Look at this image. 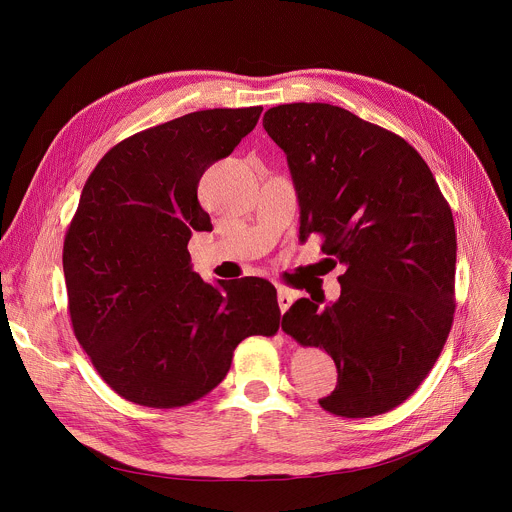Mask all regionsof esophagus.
Here are the masks:
<instances>
[{"label": "esophagus", "mask_w": 512, "mask_h": 512, "mask_svg": "<svg viewBox=\"0 0 512 512\" xmlns=\"http://www.w3.org/2000/svg\"><path fill=\"white\" fill-rule=\"evenodd\" d=\"M277 304H279V310H281V312H287V310L291 308V304H294V296H291L287 289L279 287V289H277Z\"/></svg>", "instance_id": "1"}]
</instances>
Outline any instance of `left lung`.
<instances>
[{"instance_id":"8db88e82","label":"left lung","mask_w":512,"mask_h":512,"mask_svg":"<svg viewBox=\"0 0 512 512\" xmlns=\"http://www.w3.org/2000/svg\"><path fill=\"white\" fill-rule=\"evenodd\" d=\"M287 156L302 227L322 239L326 269L344 267L338 302L302 298L281 328L336 362L320 399L338 417H373L409 399L440 356L456 310V227L431 170L397 133L328 103L263 117Z\"/></svg>"}]
</instances>
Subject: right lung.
Masks as SVG:
<instances>
[{"instance_id": "1", "label": "right lung", "mask_w": 512, "mask_h": 512, "mask_svg": "<svg viewBox=\"0 0 512 512\" xmlns=\"http://www.w3.org/2000/svg\"><path fill=\"white\" fill-rule=\"evenodd\" d=\"M263 107L194 111L119 141L83 188L64 235L72 332L123 399L184 407L221 383L247 336H273L281 312L261 277L204 283L188 241L210 231L198 202L208 166L253 131Z\"/></svg>"}]
</instances>
